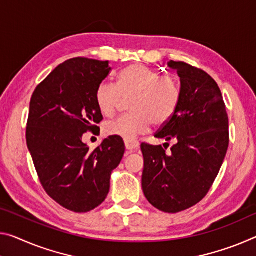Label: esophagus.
<instances>
[{"label":"esophagus","mask_w":256,"mask_h":256,"mask_svg":"<svg viewBox=\"0 0 256 256\" xmlns=\"http://www.w3.org/2000/svg\"><path fill=\"white\" fill-rule=\"evenodd\" d=\"M125 148L128 152H133V150H136L139 148V144L136 141H125Z\"/></svg>","instance_id":"obj_1"}]
</instances>
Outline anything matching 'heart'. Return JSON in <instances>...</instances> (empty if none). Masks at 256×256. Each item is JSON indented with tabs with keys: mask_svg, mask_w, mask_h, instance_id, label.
I'll return each instance as SVG.
<instances>
[{
	"mask_svg": "<svg viewBox=\"0 0 256 256\" xmlns=\"http://www.w3.org/2000/svg\"><path fill=\"white\" fill-rule=\"evenodd\" d=\"M128 116L108 122L104 133L133 141L138 136L149 131L154 123L164 125L172 118L180 101V88L176 80L144 64H134L122 70L118 84L102 82L96 92L100 112L112 117L118 109L122 98L130 99Z\"/></svg>",
	"mask_w": 256,
	"mask_h": 256,
	"instance_id": "heart-1",
	"label": "heart"
}]
</instances>
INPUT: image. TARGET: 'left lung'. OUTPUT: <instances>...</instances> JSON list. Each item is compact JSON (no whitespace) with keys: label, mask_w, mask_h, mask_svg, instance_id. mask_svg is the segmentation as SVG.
Masks as SVG:
<instances>
[{"label":"left lung","mask_w":256,"mask_h":256,"mask_svg":"<svg viewBox=\"0 0 256 256\" xmlns=\"http://www.w3.org/2000/svg\"><path fill=\"white\" fill-rule=\"evenodd\" d=\"M180 78V101L155 138L176 140L171 152L141 144L142 190L154 208L178 213L200 202L220 171L229 146V120L218 84L204 70L168 62Z\"/></svg>","instance_id":"1"}]
</instances>
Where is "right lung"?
Listing matches in <instances>:
<instances>
[{
  "label": "right lung",
  "mask_w": 256,
  "mask_h": 256,
  "mask_svg": "<svg viewBox=\"0 0 256 256\" xmlns=\"http://www.w3.org/2000/svg\"><path fill=\"white\" fill-rule=\"evenodd\" d=\"M110 70L109 62L70 59L30 99L26 140L40 181L52 200L76 213L90 212L106 200L125 152L118 136L106 138L93 152L83 142L84 133L94 132L102 120L96 92Z\"/></svg>",
  "instance_id": "obj_1"
}]
</instances>
